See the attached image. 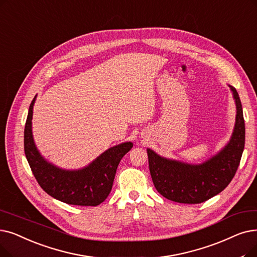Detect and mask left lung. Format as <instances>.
<instances>
[{
  "instance_id": "obj_1",
  "label": "left lung",
  "mask_w": 257,
  "mask_h": 257,
  "mask_svg": "<svg viewBox=\"0 0 257 257\" xmlns=\"http://www.w3.org/2000/svg\"><path fill=\"white\" fill-rule=\"evenodd\" d=\"M231 90L237 110L235 127L218 154L200 165H189L164 159L147 149L152 182L167 199L181 204L204 203L224 190L235 175L244 148V120L239 95L235 88Z\"/></svg>"
}]
</instances>
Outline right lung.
Masks as SVG:
<instances>
[{
    "instance_id": "obj_1",
    "label": "right lung",
    "mask_w": 257,
    "mask_h": 257,
    "mask_svg": "<svg viewBox=\"0 0 257 257\" xmlns=\"http://www.w3.org/2000/svg\"><path fill=\"white\" fill-rule=\"evenodd\" d=\"M36 96L29 106L24 130V150L26 159L41 188L50 196L63 203L76 206H97L107 198L117 166L133 146L122 143L108 149L86 168L68 171L58 168L44 160L32 138L31 119Z\"/></svg>"
}]
</instances>
